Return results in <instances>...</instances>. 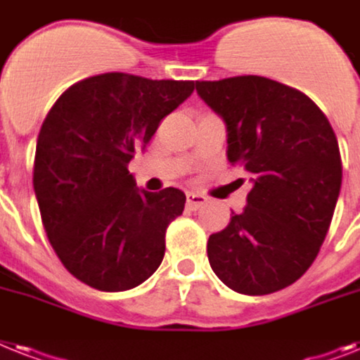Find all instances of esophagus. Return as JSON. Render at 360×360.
<instances>
[{
    "mask_svg": "<svg viewBox=\"0 0 360 360\" xmlns=\"http://www.w3.org/2000/svg\"><path fill=\"white\" fill-rule=\"evenodd\" d=\"M205 203V195L198 194V192H188V194H186V207H188V209H200V207H203Z\"/></svg>",
    "mask_w": 360,
    "mask_h": 360,
    "instance_id": "1",
    "label": "esophagus"
}]
</instances>
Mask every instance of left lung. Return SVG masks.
<instances>
[{
    "instance_id": "8db88e82",
    "label": "left lung",
    "mask_w": 360,
    "mask_h": 360,
    "mask_svg": "<svg viewBox=\"0 0 360 360\" xmlns=\"http://www.w3.org/2000/svg\"><path fill=\"white\" fill-rule=\"evenodd\" d=\"M227 127V159L250 175L242 212L209 236L210 268L231 290L264 296L296 283L316 259L342 185L337 136L303 92L259 75L198 81Z\"/></svg>"
}]
</instances>
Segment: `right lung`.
I'll use <instances>...</instances> for the list:
<instances>
[{
    "instance_id": "right-lung-1",
    "label": "right lung",
    "mask_w": 360,
    "mask_h": 360,
    "mask_svg": "<svg viewBox=\"0 0 360 360\" xmlns=\"http://www.w3.org/2000/svg\"><path fill=\"white\" fill-rule=\"evenodd\" d=\"M194 81L101 74L70 86L38 133L33 186L44 229L64 268L96 290L142 285L165 257L179 188H139L127 165Z\"/></svg>"
}]
</instances>
